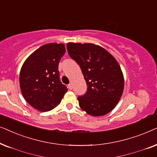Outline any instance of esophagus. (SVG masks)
<instances>
[{
  "mask_svg": "<svg viewBox=\"0 0 157 157\" xmlns=\"http://www.w3.org/2000/svg\"><path fill=\"white\" fill-rule=\"evenodd\" d=\"M68 88L70 89V90H72V85H71V84H69V85H68Z\"/></svg>",
  "mask_w": 157,
  "mask_h": 157,
  "instance_id": "1",
  "label": "esophagus"
}]
</instances>
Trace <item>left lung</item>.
Instances as JSON below:
<instances>
[{
  "label": "left lung",
  "mask_w": 157,
  "mask_h": 157,
  "mask_svg": "<svg viewBox=\"0 0 157 157\" xmlns=\"http://www.w3.org/2000/svg\"><path fill=\"white\" fill-rule=\"evenodd\" d=\"M69 55L79 64L87 83V92L77 100L82 110L93 116L110 113L121 99L124 78L121 67L107 50L87 43H68Z\"/></svg>",
  "instance_id": "1"
}]
</instances>
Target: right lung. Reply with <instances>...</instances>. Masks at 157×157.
Masks as SVG:
<instances>
[{
	"label": "right lung",
	"mask_w": 157,
	"mask_h": 157,
	"mask_svg": "<svg viewBox=\"0 0 157 157\" xmlns=\"http://www.w3.org/2000/svg\"><path fill=\"white\" fill-rule=\"evenodd\" d=\"M65 52L63 44H47L33 52L21 69L22 95L29 105L39 111H49L57 107L68 90L60 81L58 70Z\"/></svg>",
	"instance_id": "right-lung-1"
}]
</instances>
